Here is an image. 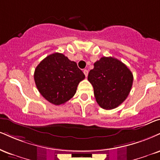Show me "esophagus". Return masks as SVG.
Returning <instances> with one entry per match:
<instances>
[{"label":"esophagus","instance_id":"34e87169","mask_svg":"<svg viewBox=\"0 0 160 160\" xmlns=\"http://www.w3.org/2000/svg\"><path fill=\"white\" fill-rule=\"evenodd\" d=\"M83 73H84V74H85L86 77L88 76V70H86V69H85V70H83Z\"/></svg>","mask_w":160,"mask_h":160}]
</instances>
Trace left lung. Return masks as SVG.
Returning <instances> with one entry per match:
<instances>
[{
  "instance_id": "8db88e82",
  "label": "left lung",
  "mask_w": 160,
  "mask_h": 160,
  "mask_svg": "<svg viewBox=\"0 0 160 160\" xmlns=\"http://www.w3.org/2000/svg\"><path fill=\"white\" fill-rule=\"evenodd\" d=\"M88 80L101 108L112 109L122 104L131 90L133 76L127 65L113 57H101L94 63Z\"/></svg>"
}]
</instances>
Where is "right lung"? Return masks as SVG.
Wrapping results in <instances>:
<instances>
[{
	"instance_id": "add662e5",
	"label": "right lung",
	"mask_w": 160,
	"mask_h": 160,
	"mask_svg": "<svg viewBox=\"0 0 160 160\" xmlns=\"http://www.w3.org/2000/svg\"><path fill=\"white\" fill-rule=\"evenodd\" d=\"M85 75L64 54L59 53L48 56L37 65L34 80L38 92L50 103L60 105L75 95L79 82Z\"/></svg>"
}]
</instances>
